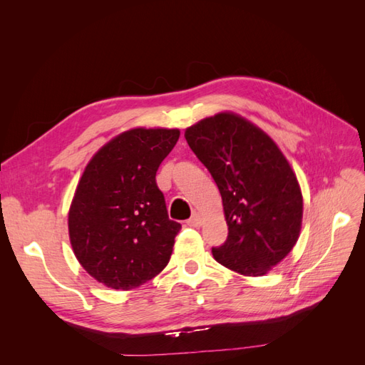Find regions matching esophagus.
Masks as SVG:
<instances>
[{
	"label": "esophagus",
	"mask_w": 365,
	"mask_h": 365,
	"mask_svg": "<svg viewBox=\"0 0 365 365\" xmlns=\"http://www.w3.org/2000/svg\"><path fill=\"white\" fill-rule=\"evenodd\" d=\"M201 224H202V219H201L200 213H193L192 217L187 220V225H190V227H200Z\"/></svg>",
	"instance_id": "esophagus-1"
}]
</instances>
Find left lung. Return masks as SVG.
<instances>
[{
	"mask_svg": "<svg viewBox=\"0 0 365 365\" xmlns=\"http://www.w3.org/2000/svg\"><path fill=\"white\" fill-rule=\"evenodd\" d=\"M222 196L228 236L212 248L225 268L259 277L280 263L302 230L303 196L272 138L235 113H219L184 134Z\"/></svg>",
	"mask_w": 365,
	"mask_h": 365,
	"instance_id": "obj_1",
	"label": "left lung"
}]
</instances>
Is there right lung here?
<instances>
[{"instance_id": "1", "label": "right lung", "mask_w": 365, "mask_h": 365, "mask_svg": "<svg viewBox=\"0 0 365 365\" xmlns=\"http://www.w3.org/2000/svg\"><path fill=\"white\" fill-rule=\"evenodd\" d=\"M178 138V129L126 130L96 153L77 184L71 247L83 269L108 288H138L170 260L181 224L169 219L155 175Z\"/></svg>"}]
</instances>
